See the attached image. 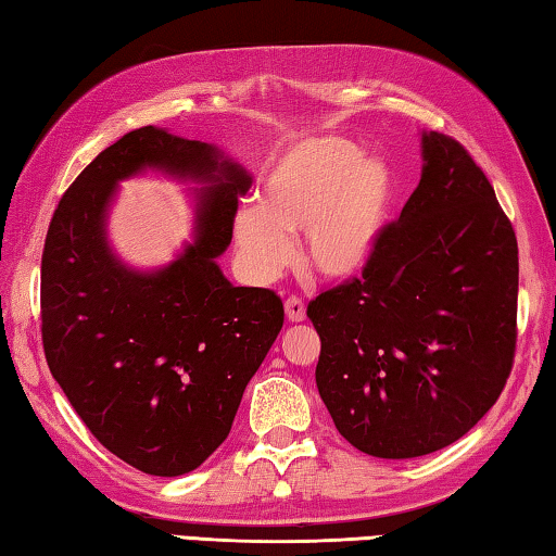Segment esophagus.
<instances>
[{
	"label": "esophagus",
	"mask_w": 556,
	"mask_h": 556,
	"mask_svg": "<svg viewBox=\"0 0 556 556\" xmlns=\"http://www.w3.org/2000/svg\"><path fill=\"white\" fill-rule=\"evenodd\" d=\"M285 312H287V318L291 324H299V321H304V318H306V306L299 296H289L285 301Z\"/></svg>",
	"instance_id": "34e87169"
}]
</instances>
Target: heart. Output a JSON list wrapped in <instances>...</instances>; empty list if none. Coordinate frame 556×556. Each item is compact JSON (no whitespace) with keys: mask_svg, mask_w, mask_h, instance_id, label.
Returning <instances> with one entry per match:
<instances>
[{"mask_svg":"<svg viewBox=\"0 0 556 556\" xmlns=\"http://www.w3.org/2000/svg\"><path fill=\"white\" fill-rule=\"evenodd\" d=\"M397 181L382 159L361 144L326 135L301 139L269 166L260 203H242L232 218L242 277L269 285L291 260L289 232L304 230V260L331 281L363 277L378 260L392 223Z\"/></svg>","mask_w":556,"mask_h":556,"instance_id":"1","label":"heart"}]
</instances>
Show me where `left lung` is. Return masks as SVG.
Segmentation results:
<instances>
[{
  "instance_id": "8db88e82",
  "label": "left lung",
  "mask_w": 556,
  "mask_h": 556,
  "mask_svg": "<svg viewBox=\"0 0 556 556\" xmlns=\"http://www.w3.org/2000/svg\"><path fill=\"white\" fill-rule=\"evenodd\" d=\"M421 178L361 279L306 308L316 388L363 454L414 458L454 444L501 397L517 338V240L481 166L421 135Z\"/></svg>"
}]
</instances>
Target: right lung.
Instances as JSON below:
<instances>
[{
    "label": "right lung",
    "instance_id": "add662e5",
    "mask_svg": "<svg viewBox=\"0 0 556 556\" xmlns=\"http://www.w3.org/2000/svg\"><path fill=\"white\" fill-rule=\"evenodd\" d=\"M147 167L202 188L194 242L166 268L139 273L111 252L106 211L116 184ZM250 186L218 147L149 125L92 159L51 218L41 257L46 363L92 437L149 476H184L228 439L285 324L275 291L232 287L218 267Z\"/></svg>",
    "mask_w": 556,
    "mask_h": 556
}]
</instances>
